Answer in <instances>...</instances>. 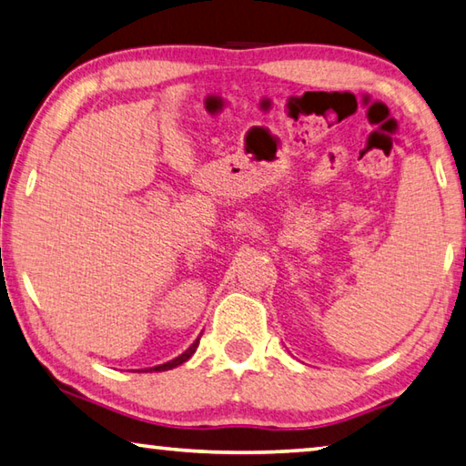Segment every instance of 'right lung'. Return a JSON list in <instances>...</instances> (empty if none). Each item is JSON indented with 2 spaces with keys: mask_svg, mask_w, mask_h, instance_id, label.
Instances as JSON below:
<instances>
[{
  "mask_svg": "<svg viewBox=\"0 0 466 466\" xmlns=\"http://www.w3.org/2000/svg\"><path fill=\"white\" fill-rule=\"evenodd\" d=\"M199 339H201V335L195 339V341L188 345V350H185L183 353H180L178 358H175V360H170V361H167V364H160V366H154V368H146V370H154V372H167V370H172V368H177V366H180V364H185V361L193 356V353L197 351V347H199Z\"/></svg>",
  "mask_w": 466,
  "mask_h": 466,
  "instance_id": "add662e5",
  "label": "right lung"
}]
</instances>
